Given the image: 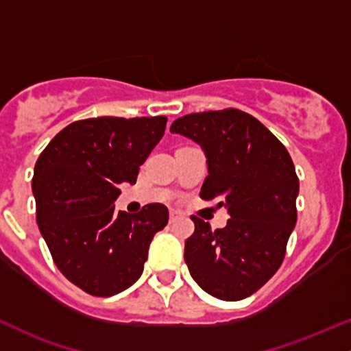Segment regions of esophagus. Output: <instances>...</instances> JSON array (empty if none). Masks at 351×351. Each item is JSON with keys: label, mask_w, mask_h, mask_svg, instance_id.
Wrapping results in <instances>:
<instances>
[{"label": "esophagus", "mask_w": 351, "mask_h": 351, "mask_svg": "<svg viewBox=\"0 0 351 351\" xmlns=\"http://www.w3.org/2000/svg\"><path fill=\"white\" fill-rule=\"evenodd\" d=\"M178 218H180V213H178V211H175V210L169 211V223H175L176 219H178Z\"/></svg>", "instance_id": "esophagus-1"}]
</instances>
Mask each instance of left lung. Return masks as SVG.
Masks as SVG:
<instances>
[{
  "label": "left lung",
  "mask_w": 351,
  "mask_h": 351,
  "mask_svg": "<svg viewBox=\"0 0 351 351\" xmlns=\"http://www.w3.org/2000/svg\"><path fill=\"white\" fill-rule=\"evenodd\" d=\"M169 132L202 145L208 176L199 196L218 199L232 217L218 230L191 217L188 269L215 298L243 300L275 275L296 225L300 183L290 153L255 117L234 108L186 114Z\"/></svg>",
  "instance_id": "left-lung-1"
}]
</instances>
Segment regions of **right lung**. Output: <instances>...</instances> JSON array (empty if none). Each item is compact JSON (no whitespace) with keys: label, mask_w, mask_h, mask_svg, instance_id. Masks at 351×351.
<instances>
[{"label":"right lung","mask_w":351,"mask_h":351,"mask_svg":"<svg viewBox=\"0 0 351 351\" xmlns=\"http://www.w3.org/2000/svg\"><path fill=\"white\" fill-rule=\"evenodd\" d=\"M167 117L80 119L49 141L33 175L36 221L53 261L93 296H113L143 273L148 248L168 223V208L114 211L118 186L136 183Z\"/></svg>","instance_id":"obj_1"}]
</instances>
